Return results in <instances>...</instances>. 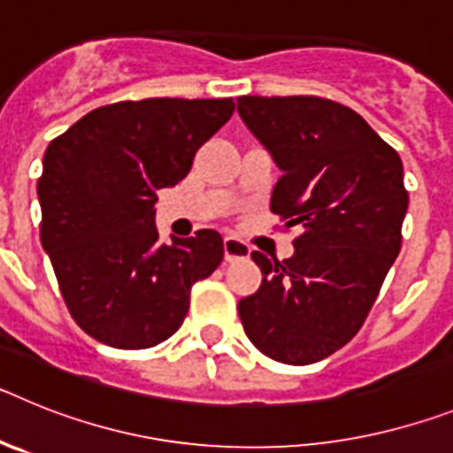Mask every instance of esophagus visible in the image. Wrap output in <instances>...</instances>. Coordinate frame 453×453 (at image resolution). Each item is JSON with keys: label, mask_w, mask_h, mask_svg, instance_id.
<instances>
[{"label": "esophagus", "mask_w": 453, "mask_h": 453, "mask_svg": "<svg viewBox=\"0 0 453 453\" xmlns=\"http://www.w3.org/2000/svg\"><path fill=\"white\" fill-rule=\"evenodd\" d=\"M251 250L238 238H224V261L234 263V261H242V258H250Z\"/></svg>", "instance_id": "obj_1"}]
</instances>
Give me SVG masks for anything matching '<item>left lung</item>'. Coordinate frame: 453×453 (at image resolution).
Segmentation results:
<instances>
[{
    "mask_svg": "<svg viewBox=\"0 0 453 453\" xmlns=\"http://www.w3.org/2000/svg\"><path fill=\"white\" fill-rule=\"evenodd\" d=\"M238 113L281 170L272 213L303 229L286 261L251 251L263 283L238 302L240 322L274 361L318 363L358 334L402 250V158L331 99L247 95Z\"/></svg>",
    "mask_w": 453,
    "mask_h": 453,
    "instance_id": "8db88e82",
    "label": "left lung"
}]
</instances>
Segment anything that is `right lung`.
<instances>
[{"label":"right lung","mask_w":453,"mask_h":453,"mask_svg":"<svg viewBox=\"0 0 453 453\" xmlns=\"http://www.w3.org/2000/svg\"><path fill=\"white\" fill-rule=\"evenodd\" d=\"M234 99L118 102L50 142L38 179L40 242L74 322L104 345L147 349L183 324L190 288L222 263V235L161 242L156 192L177 186Z\"/></svg>","instance_id":"right-lung-1"}]
</instances>
